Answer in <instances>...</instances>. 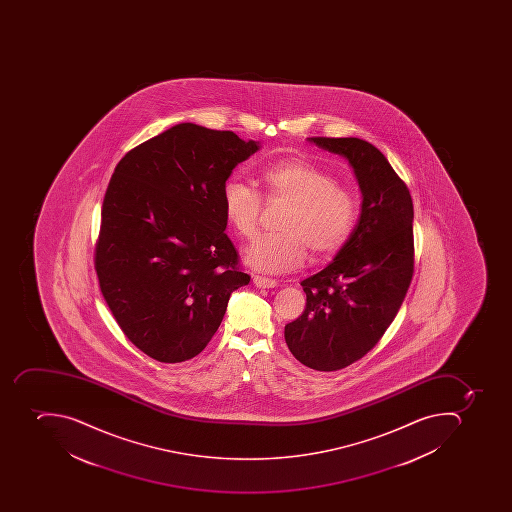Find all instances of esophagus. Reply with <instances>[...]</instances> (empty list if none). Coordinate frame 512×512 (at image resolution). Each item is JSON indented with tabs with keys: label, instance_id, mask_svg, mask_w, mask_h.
<instances>
[{
	"label": "esophagus",
	"instance_id": "1",
	"mask_svg": "<svg viewBox=\"0 0 512 512\" xmlns=\"http://www.w3.org/2000/svg\"><path fill=\"white\" fill-rule=\"evenodd\" d=\"M253 283L258 288H275L278 285L272 278L261 277V275H254Z\"/></svg>",
	"mask_w": 512,
	"mask_h": 512
}]
</instances>
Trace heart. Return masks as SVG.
<instances>
[{"instance_id": "b5f03b06", "label": "heart", "mask_w": 512, "mask_h": 512, "mask_svg": "<svg viewBox=\"0 0 512 512\" xmlns=\"http://www.w3.org/2000/svg\"><path fill=\"white\" fill-rule=\"evenodd\" d=\"M269 203L286 202L282 234L261 235L245 250V262L259 272L283 274L306 261H325L351 238L359 216L354 194L334 182L330 174L301 158H286L262 169L259 176ZM222 210L235 232L250 238L256 234L262 200L242 181L222 187Z\"/></svg>"}]
</instances>
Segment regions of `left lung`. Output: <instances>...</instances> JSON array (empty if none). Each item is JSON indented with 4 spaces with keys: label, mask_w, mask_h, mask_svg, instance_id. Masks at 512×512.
<instances>
[{
    "label": "left lung",
    "mask_w": 512,
    "mask_h": 512,
    "mask_svg": "<svg viewBox=\"0 0 512 512\" xmlns=\"http://www.w3.org/2000/svg\"><path fill=\"white\" fill-rule=\"evenodd\" d=\"M346 158L362 194L346 245L302 280L306 309L285 326L286 346L306 367L336 371L378 344L413 277V202L405 182L375 145L359 137H307Z\"/></svg>",
    "instance_id": "8db88e82"
}]
</instances>
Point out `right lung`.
Returning <instances> with one entry per match:
<instances>
[{"label": "right lung", "mask_w": 512, "mask_h": 512, "mask_svg": "<svg viewBox=\"0 0 512 512\" xmlns=\"http://www.w3.org/2000/svg\"><path fill=\"white\" fill-rule=\"evenodd\" d=\"M259 149L232 131L179 123L129 150L113 171L97 278L126 338L158 362L200 354L230 294L250 283L224 232L222 187Z\"/></svg>", "instance_id": "add662e5"}]
</instances>
